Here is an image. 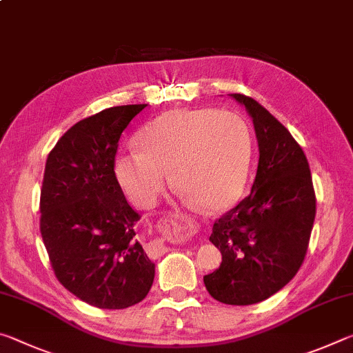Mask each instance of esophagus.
I'll use <instances>...</instances> for the list:
<instances>
[{
    "label": "esophagus",
    "instance_id": "34e87169",
    "mask_svg": "<svg viewBox=\"0 0 353 353\" xmlns=\"http://www.w3.org/2000/svg\"><path fill=\"white\" fill-rule=\"evenodd\" d=\"M159 232L162 234V236L155 238V240L149 241L148 243V250L149 252H155V254H162L166 250L165 246V240L166 238H172V236H177L181 234V225L176 223V219H163L162 223L159 224Z\"/></svg>",
    "mask_w": 353,
    "mask_h": 353
}]
</instances>
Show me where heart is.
<instances>
[{
    "instance_id": "obj_1",
    "label": "heart",
    "mask_w": 353,
    "mask_h": 353,
    "mask_svg": "<svg viewBox=\"0 0 353 353\" xmlns=\"http://www.w3.org/2000/svg\"><path fill=\"white\" fill-rule=\"evenodd\" d=\"M140 152L118 157L115 172L132 202L151 207L171 182L191 202L223 210L246 188L252 145L246 124L227 110H172L135 137Z\"/></svg>"
}]
</instances>
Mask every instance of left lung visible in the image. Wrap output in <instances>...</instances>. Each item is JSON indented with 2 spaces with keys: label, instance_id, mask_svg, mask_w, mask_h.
I'll use <instances>...</instances> for the list:
<instances>
[{
  "label": "left lung",
  "instance_id": "left-lung-1",
  "mask_svg": "<svg viewBox=\"0 0 353 353\" xmlns=\"http://www.w3.org/2000/svg\"><path fill=\"white\" fill-rule=\"evenodd\" d=\"M230 97L252 117L260 159L250 193L214 221L210 241L223 261L204 283L219 302L252 305L276 294L301 270L316 194L308 160L290 130L254 98Z\"/></svg>",
  "mask_w": 353,
  "mask_h": 353
}]
</instances>
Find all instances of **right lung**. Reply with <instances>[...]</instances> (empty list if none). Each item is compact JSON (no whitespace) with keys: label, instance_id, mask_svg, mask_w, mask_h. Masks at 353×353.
<instances>
[{"label":"right lung","instance_id":"obj_1","mask_svg":"<svg viewBox=\"0 0 353 353\" xmlns=\"http://www.w3.org/2000/svg\"><path fill=\"white\" fill-rule=\"evenodd\" d=\"M146 104L77 121L48 154L40 234L65 288L93 307L121 310L148 296L155 265L135 238L140 219L115 174L118 141Z\"/></svg>","mask_w":353,"mask_h":353}]
</instances>
